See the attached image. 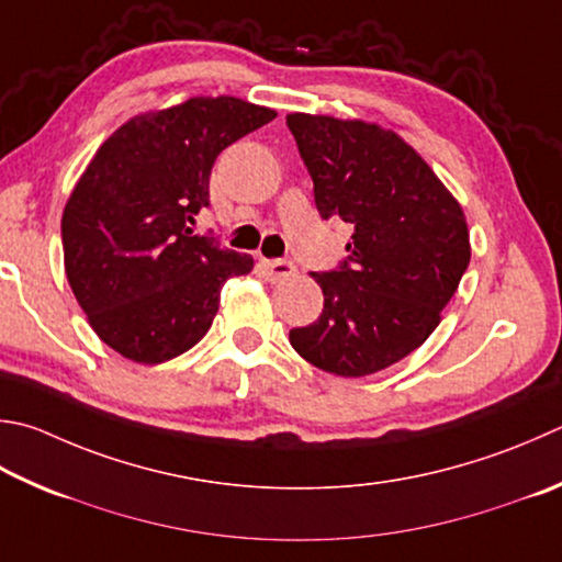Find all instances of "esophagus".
<instances>
[{
    "label": "esophagus",
    "instance_id": "esophagus-1",
    "mask_svg": "<svg viewBox=\"0 0 562 562\" xmlns=\"http://www.w3.org/2000/svg\"><path fill=\"white\" fill-rule=\"evenodd\" d=\"M262 268H265V278L270 282H282V280H290L297 268H294V262L290 260H262Z\"/></svg>",
    "mask_w": 562,
    "mask_h": 562
}]
</instances>
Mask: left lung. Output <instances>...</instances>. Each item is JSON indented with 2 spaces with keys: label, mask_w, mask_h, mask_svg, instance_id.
Instances as JSON below:
<instances>
[{
  "label": "left lung",
  "mask_w": 562,
  "mask_h": 562,
  "mask_svg": "<svg viewBox=\"0 0 562 562\" xmlns=\"http://www.w3.org/2000/svg\"><path fill=\"white\" fill-rule=\"evenodd\" d=\"M288 127L314 181L322 218L351 223L349 258L312 272L324 310L290 331L304 361L361 379L430 336L472 258L464 211L393 130L292 112Z\"/></svg>",
  "instance_id": "1"
}]
</instances>
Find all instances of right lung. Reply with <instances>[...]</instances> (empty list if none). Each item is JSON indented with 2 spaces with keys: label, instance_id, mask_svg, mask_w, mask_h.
Masks as SVG:
<instances>
[{
  "label": "right lung",
  "instance_id": "obj_1",
  "mask_svg": "<svg viewBox=\"0 0 562 562\" xmlns=\"http://www.w3.org/2000/svg\"><path fill=\"white\" fill-rule=\"evenodd\" d=\"M278 112L240 98L187 103L127 120L100 145L60 218L66 278L93 331L135 363L189 351L211 329L221 288L250 255L193 236L209 206L213 161Z\"/></svg>",
  "mask_w": 562,
  "mask_h": 562
}]
</instances>
